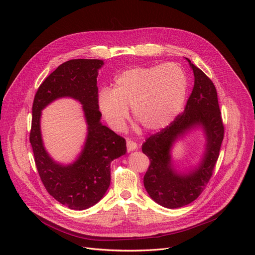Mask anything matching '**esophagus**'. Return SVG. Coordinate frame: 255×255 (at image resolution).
Here are the masks:
<instances>
[{
  "instance_id": "34e87169",
  "label": "esophagus",
  "mask_w": 255,
  "mask_h": 255,
  "mask_svg": "<svg viewBox=\"0 0 255 255\" xmlns=\"http://www.w3.org/2000/svg\"><path fill=\"white\" fill-rule=\"evenodd\" d=\"M137 148V143L135 141H133L131 139L127 140V151L131 152L133 150H135Z\"/></svg>"
}]
</instances>
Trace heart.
I'll return each mask as SVG.
<instances>
[{
  "mask_svg": "<svg viewBox=\"0 0 255 255\" xmlns=\"http://www.w3.org/2000/svg\"><path fill=\"white\" fill-rule=\"evenodd\" d=\"M187 87V75L178 64L135 67L121 73L113 90L100 91L98 106L106 122L117 131L125 128L128 107L142 127L159 130L181 112Z\"/></svg>",
  "mask_w": 255,
  "mask_h": 255,
  "instance_id": "b5f03b06",
  "label": "heart"
}]
</instances>
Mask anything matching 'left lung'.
Returning <instances> with one entry per match:
<instances>
[{
    "instance_id": "8db88e82",
    "label": "left lung",
    "mask_w": 255,
    "mask_h": 255,
    "mask_svg": "<svg viewBox=\"0 0 255 255\" xmlns=\"http://www.w3.org/2000/svg\"><path fill=\"white\" fill-rule=\"evenodd\" d=\"M188 62L194 73V87L184 112L168 126L146 138L141 148L150 159L143 177L144 188L157 204L169 209L188 205L202 194L213 175L224 136L216 88L198 67ZM198 126L206 133L205 157L198 169L181 175L172 168L170 148L179 136Z\"/></svg>"
}]
</instances>
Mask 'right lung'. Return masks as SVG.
I'll return each instance as SVG.
<instances>
[{"label":"right lung","mask_w":255,"mask_h":255,"mask_svg":"<svg viewBox=\"0 0 255 255\" xmlns=\"http://www.w3.org/2000/svg\"><path fill=\"white\" fill-rule=\"evenodd\" d=\"M103 61L75 59L61 64L38 88L32 107L30 142L38 173L47 192L72 210H86L103 197L111 184V163L126 153V140L100 123L97 75ZM71 97L83 104L88 124L84 150L73 164L55 163L39 131L41 111L53 100Z\"/></svg>","instance_id":"obj_1"}]
</instances>
